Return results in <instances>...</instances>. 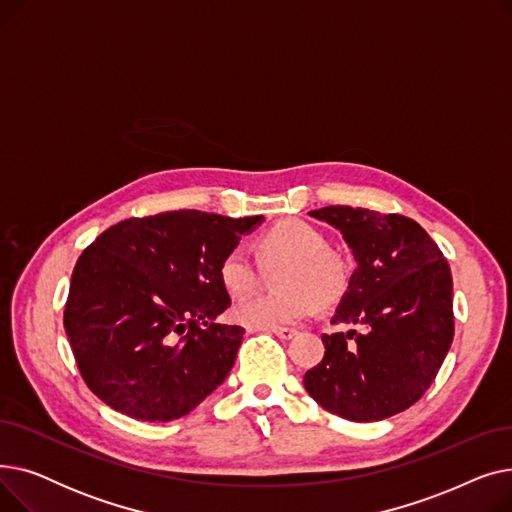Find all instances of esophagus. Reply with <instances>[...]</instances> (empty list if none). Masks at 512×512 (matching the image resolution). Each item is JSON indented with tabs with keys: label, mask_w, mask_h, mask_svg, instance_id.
<instances>
[{
	"label": "esophagus",
	"mask_w": 512,
	"mask_h": 512,
	"mask_svg": "<svg viewBox=\"0 0 512 512\" xmlns=\"http://www.w3.org/2000/svg\"><path fill=\"white\" fill-rule=\"evenodd\" d=\"M270 332L276 334L280 340H290L292 336H297V330H294V328H274Z\"/></svg>",
	"instance_id": "esophagus-1"
}]
</instances>
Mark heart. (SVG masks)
Here are the masks:
<instances>
[{"instance_id":"b5f03b06","label":"heart","mask_w":512,"mask_h":512,"mask_svg":"<svg viewBox=\"0 0 512 512\" xmlns=\"http://www.w3.org/2000/svg\"><path fill=\"white\" fill-rule=\"evenodd\" d=\"M261 253L267 261H294L288 270V292H259L238 301L232 317L240 326L253 330H274L313 315L319 297L332 303L346 288L344 265L332 257L326 236L317 228L286 220L267 230L259 238ZM218 276L232 297H242L259 284V265L247 245H234L220 261Z\"/></svg>"}]
</instances>
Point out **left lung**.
Listing matches in <instances>:
<instances>
[{"mask_svg":"<svg viewBox=\"0 0 512 512\" xmlns=\"http://www.w3.org/2000/svg\"><path fill=\"white\" fill-rule=\"evenodd\" d=\"M309 215L336 228L357 261L332 324L365 330L321 336L326 355L305 373L303 386L317 405L342 419H388L432 386L452 344L448 261L405 215L346 205Z\"/></svg>","mask_w":512,"mask_h":512,"instance_id":"1","label":"left lung"}]
</instances>
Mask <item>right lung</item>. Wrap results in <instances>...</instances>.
I'll return each mask as SVG.
<instances>
[{
  "instance_id": "add662e5",
  "label": "right lung",
  "mask_w": 512,
  "mask_h": 512,
  "mask_svg": "<svg viewBox=\"0 0 512 512\" xmlns=\"http://www.w3.org/2000/svg\"><path fill=\"white\" fill-rule=\"evenodd\" d=\"M263 220L166 211L118 222L83 251L64 328L80 375L107 407L172 421L228 378L245 330L215 324L230 307L218 267Z\"/></svg>"
}]
</instances>
